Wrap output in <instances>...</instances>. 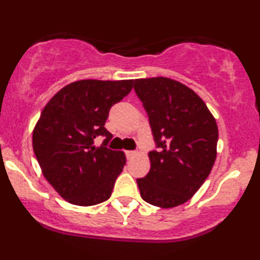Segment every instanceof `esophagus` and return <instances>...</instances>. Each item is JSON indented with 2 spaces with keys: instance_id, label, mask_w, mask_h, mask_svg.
<instances>
[{
  "instance_id": "obj_1",
  "label": "esophagus",
  "mask_w": 260,
  "mask_h": 260,
  "mask_svg": "<svg viewBox=\"0 0 260 260\" xmlns=\"http://www.w3.org/2000/svg\"><path fill=\"white\" fill-rule=\"evenodd\" d=\"M136 154H137V152H136V151H127V152H125V155H127V158H129V159H131V158L135 157Z\"/></svg>"
}]
</instances>
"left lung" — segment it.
Instances as JSON below:
<instances>
[{
	"label": "left lung",
	"mask_w": 260,
	"mask_h": 260,
	"mask_svg": "<svg viewBox=\"0 0 260 260\" xmlns=\"http://www.w3.org/2000/svg\"><path fill=\"white\" fill-rule=\"evenodd\" d=\"M135 91L149 117L157 151L151 169L137 179L143 201L173 208L189 201L209 176L217 158L218 125L193 89L167 77L139 78Z\"/></svg>",
	"instance_id": "left-lung-1"
}]
</instances>
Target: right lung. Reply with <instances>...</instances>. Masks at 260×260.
<instances>
[{
	"instance_id": "add662e5",
	"label": "right lung",
	"mask_w": 260,
	"mask_h": 260,
	"mask_svg": "<svg viewBox=\"0 0 260 260\" xmlns=\"http://www.w3.org/2000/svg\"><path fill=\"white\" fill-rule=\"evenodd\" d=\"M133 80H81L67 84L48 101L32 133V146L42 174L57 193L76 206L107 201L125 165L122 151L106 143L108 112L131 92ZM106 137L105 146L94 138Z\"/></svg>"
}]
</instances>
